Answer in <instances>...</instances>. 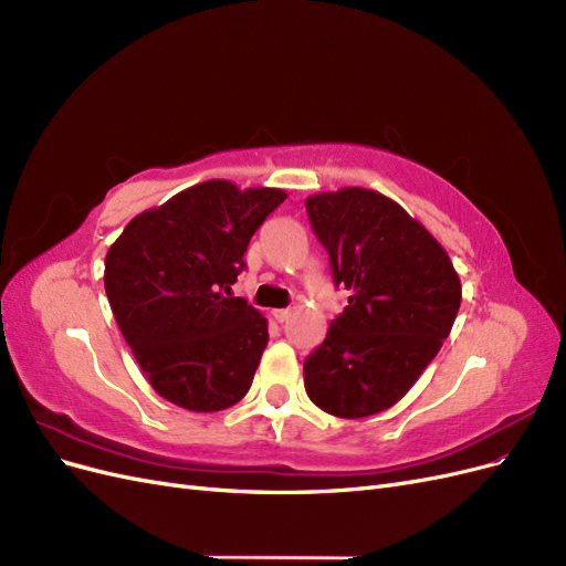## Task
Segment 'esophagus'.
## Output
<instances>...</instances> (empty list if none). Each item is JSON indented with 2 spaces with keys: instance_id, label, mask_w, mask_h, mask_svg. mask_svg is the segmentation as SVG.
Listing matches in <instances>:
<instances>
[{
  "instance_id": "34e87169",
  "label": "esophagus",
  "mask_w": 566,
  "mask_h": 566,
  "mask_svg": "<svg viewBox=\"0 0 566 566\" xmlns=\"http://www.w3.org/2000/svg\"><path fill=\"white\" fill-rule=\"evenodd\" d=\"M271 316L276 318L279 323H283V321H287V316H290V310H273V312H271Z\"/></svg>"
}]
</instances>
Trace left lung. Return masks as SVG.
Here are the masks:
<instances>
[{"mask_svg":"<svg viewBox=\"0 0 566 566\" xmlns=\"http://www.w3.org/2000/svg\"><path fill=\"white\" fill-rule=\"evenodd\" d=\"M349 304L304 361L310 399L337 418L391 408L430 366L460 310L451 256L399 202L349 186L304 200Z\"/></svg>","mask_w":566,"mask_h":566,"instance_id":"8db88e82","label":"left lung"}]
</instances>
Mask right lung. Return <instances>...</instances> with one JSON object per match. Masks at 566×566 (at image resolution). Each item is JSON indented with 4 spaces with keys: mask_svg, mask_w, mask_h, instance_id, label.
Wrapping results in <instances>:
<instances>
[{
    "mask_svg": "<svg viewBox=\"0 0 566 566\" xmlns=\"http://www.w3.org/2000/svg\"><path fill=\"white\" fill-rule=\"evenodd\" d=\"M285 198L281 188L210 179L136 214L111 245L113 316L163 399L214 413L248 394L269 331L231 285L252 233Z\"/></svg>",
    "mask_w": 566,
    "mask_h": 566,
    "instance_id": "obj_1",
    "label": "right lung"
}]
</instances>
